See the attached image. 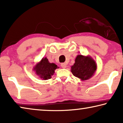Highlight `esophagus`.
Listing matches in <instances>:
<instances>
[{"mask_svg":"<svg viewBox=\"0 0 123 123\" xmlns=\"http://www.w3.org/2000/svg\"><path fill=\"white\" fill-rule=\"evenodd\" d=\"M61 67L63 68H66L67 67V64L66 63H61Z\"/></svg>","mask_w":123,"mask_h":123,"instance_id":"34e87169","label":"esophagus"}]
</instances>
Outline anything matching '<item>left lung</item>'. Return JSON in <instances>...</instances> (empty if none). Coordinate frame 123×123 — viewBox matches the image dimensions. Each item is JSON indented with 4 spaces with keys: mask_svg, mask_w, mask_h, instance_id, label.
I'll list each match as a JSON object with an SVG mask.
<instances>
[{
    "mask_svg": "<svg viewBox=\"0 0 123 123\" xmlns=\"http://www.w3.org/2000/svg\"><path fill=\"white\" fill-rule=\"evenodd\" d=\"M97 69L95 60L90 56L78 55L70 71L73 75L81 80H88L93 76Z\"/></svg>",
    "mask_w": 123,
    "mask_h": 123,
    "instance_id": "1",
    "label": "left lung"
}]
</instances>
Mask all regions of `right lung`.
<instances>
[{
    "label": "right lung",
    "mask_w": 123,
    "mask_h": 123,
    "mask_svg": "<svg viewBox=\"0 0 123 123\" xmlns=\"http://www.w3.org/2000/svg\"><path fill=\"white\" fill-rule=\"evenodd\" d=\"M59 68L56 64L50 63L47 57H43L40 61L33 67V70L35 73L42 80H48L51 78L55 70Z\"/></svg>",
    "instance_id": "add662e5"
}]
</instances>
